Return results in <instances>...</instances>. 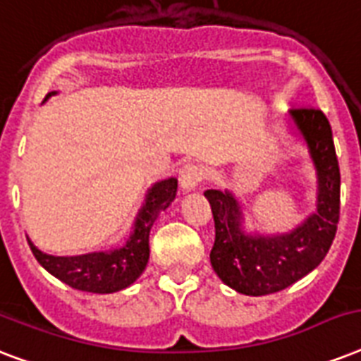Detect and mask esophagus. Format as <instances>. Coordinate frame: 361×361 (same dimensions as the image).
<instances>
[{
	"label": "esophagus",
	"instance_id": "1",
	"mask_svg": "<svg viewBox=\"0 0 361 361\" xmlns=\"http://www.w3.org/2000/svg\"><path fill=\"white\" fill-rule=\"evenodd\" d=\"M204 178V170L197 164H185L183 169L180 170V185L181 189L185 192L195 191L198 185H200V181Z\"/></svg>",
	"mask_w": 361,
	"mask_h": 361
}]
</instances>
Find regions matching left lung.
<instances>
[{
  "instance_id": "left-lung-1",
  "label": "left lung",
  "mask_w": 361,
  "mask_h": 361,
  "mask_svg": "<svg viewBox=\"0 0 361 361\" xmlns=\"http://www.w3.org/2000/svg\"><path fill=\"white\" fill-rule=\"evenodd\" d=\"M292 135L307 147L317 178L314 212L288 232L249 231L240 198L225 189H208L215 221V243L209 252L219 279L245 296H266L311 274L322 260L337 232L341 174L330 121L320 110L288 112Z\"/></svg>"
}]
</instances>
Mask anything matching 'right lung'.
<instances>
[{
	"label": "right lung",
	"mask_w": 361,
	"mask_h": 361,
	"mask_svg": "<svg viewBox=\"0 0 361 361\" xmlns=\"http://www.w3.org/2000/svg\"><path fill=\"white\" fill-rule=\"evenodd\" d=\"M50 92L44 101L56 95ZM178 180L155 181L146 192L144 204L133 223V231L121 247H114L110 251H95L76 257H54L42 252L27 240L31 252L35 255L37 262L59 279L65 285L76 290L93 292V294H112L130 286L142 271L146 269L149 260V231L161 212L169 208L176 198Z\"/></svg>",
	"instance_id": "obj_1"
}]
</instances>
